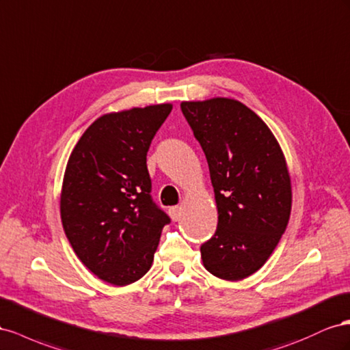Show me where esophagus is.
<instances>
[{
    "label": "esophagus",
    "instance_id": "obj_1",
    "mask_svg": "<svg viewBox=\"0 0 350 350\" xmlns=\"http://www.w3.org/2000/svg\"><path fill=\"white\" fill-rule=\"evenodd\" d=\"M168 213H170V217H172L174 221H177V219L182 215V206H172L168 209Z\"/></svg>",
    "mask_w": 350,
    "mask_h": 350
}]
</instances>
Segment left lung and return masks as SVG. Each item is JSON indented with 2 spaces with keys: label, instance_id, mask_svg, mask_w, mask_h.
Segmentation results:
<instances>
[{
  "label": "left lung",
  "instance_id": "8db88e82",
  "mask_svg": "<svg viewBox=\"0 0 350 350\" xmlns=\"http://www.w3.org/2000/svg\"><path fill=\"white\" fill-rule=\"evenodd\" d=\"M180 108L206 157L218 211L215 234L201 246L204 267L223 280H243L267 262L287 227L286 158L268 126L236 99Z\"/></svg>",
  "mask_w": 350,
  "mask_h": 350
}]
</instances>
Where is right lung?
I'll list each match as a JSON object with an SVG mask.
<instances>
[{"label":"right lung","mask_w":350,"mask_h":350,"mask_svg":"<svg viewBox=\"0 0 350 350\" xmlns=\"http://www.w3.org/2000/svg\"><path fill=\"white\" fill-rule=\"evenodd\" d=\"M172 104L104 114L70 154L59 213L77 258L101 280L127 286L154 261L168 215L151 198L146 152Z\"/></svg>","instance_id":"obj_1"}]
</instances>
